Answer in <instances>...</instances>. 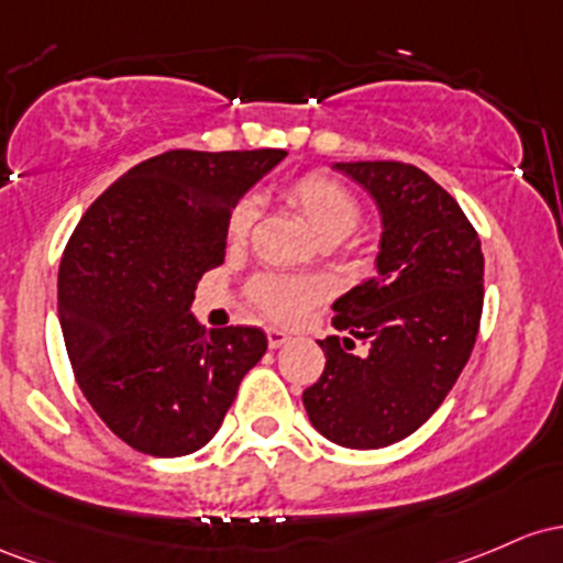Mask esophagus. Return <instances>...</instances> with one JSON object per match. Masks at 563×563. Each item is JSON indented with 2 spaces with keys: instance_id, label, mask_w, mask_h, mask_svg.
Returning a JSON list of instances; mask_svg holds the SVG:
<instances>
[{
  "instance_id": "esophagus-1",
  "label": "esophagus",
  "mask_w": 563,
  "mask_h": 563,
  "mask_svg": "<svg viewBox=\"0 0 563 563\" xmlns=\"http://www.w3.org/2000/svg\"><path fill=\"white\" fill-rule=\"evenodd\" d=\"M265 338H268L271 349H282V345L289 343V334L282 332V330H276V327H268V330H265Z\"/></svg>"
}]
</instances>
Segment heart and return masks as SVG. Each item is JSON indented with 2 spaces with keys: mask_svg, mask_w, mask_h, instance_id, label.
<instances>
[{
  "mask_svg": "<svg viewBox=\"0 0 563 563\" xmlns=\"http://www.w3.org/2000/svg\"><path fill=\"white\" fill-rule=\"evenodd\" d=\"M284 199L300 212L308 229L319 242H343L362 223V207L353 194L338 178L327 173H306L284 186ZM257 218V207L252 199H242L229 214V242L239 244L247 239ZM252 300L274 319L292 321L302 313L308 302L316 300V287L306 282L287 279H257L252 284Z\"/></svg>",
  "mask_w": 563,
  "mask_h": 563,
  "instance_id": "obj_1",
  "label": "heart"
}]
</instances>
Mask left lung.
Listing matches in <instances>:
<instances>
[{
  "instance_id": "left-lung-1",
  "label": "left lung",
  "mask_w": 563,
  "mask_h": 563,
  "mask_svg": "<svg viewBox=\"0 0 563 563\" xmlns=\"http://www.w3.org/2000/svg\"><path fill=\"white\" fill-rule=\"evenodd\" d=\"M369 191L383 220L377 276L334 300L332 324L353 340H319L327 364L302 394L311 426L349 450H380L426 422L463 372L484 306L478 233L415 164L338 162Z\"/></svg>"
}]
</instances>
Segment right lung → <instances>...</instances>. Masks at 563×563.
Here are the masks:
<instances>
[{
    "mask_svg": "<svg viewBox=\"0 0 563 563\" xmlns=\"http://www.w3.org/2000/svg\"><path fill=\"white\" fill-rule=\"evenodd\" d=\"M287 151H167L111 183L79 220L58 271L74 377L132 450L180 457L218 433L242 377L263 358L257 327L210 330L191 313L201 276L225 257L236 201Z\"/></svg>",
    "mask_w": 563,
    "mask_h": 563,
    "instance_id": "add662e5",
    "label": "right lung"
}]
</instances>
